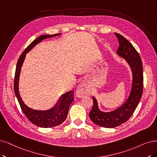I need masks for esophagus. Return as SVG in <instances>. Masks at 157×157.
Segmentation results:
<instances>
[{"instance_id": "1", "label": "esophagus", "mask_w": 157, "mask_h": 157, "mask_svg": "<svg viewBox=\"0 0 157 157\" xmlns=\"http://www.w3.org/2000/svg\"><path fill=\"white\" fill-rule=\"evenodd\" d=\"M86 93V91L84 88V86L82 84H79L76 90V94L77 97H82Z\"/></svg>"}]
</instances>
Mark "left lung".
Returning a JSON list of instances; mask_svg holds the SVG:
<instances>
[{"instance_id":"left-lung-1","label":"left lung","mask_w":157,"mask_h":157,"mask_svg":"<svg viewBox=\"0 0 157 157\" xmlns=\"http://www.w3.org/2000/svg\"><path fill=\"white\" fill-rule=\"evenodd\" d=\"M118 40L117 53L125 59L132 73V83L128 98L120 107L108 112L99 109L97 100L92 97L93 105L90 113L91 121L98 126L113 128L126 122L139 104L143 91V67L141 58L133 45L119 33H115Z\"/></svg>"}]
</instances>
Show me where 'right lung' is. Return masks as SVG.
Instances as JSON below:
<instances>
[{"label": "right lung", "mask_w": 157, "mask_h": 157, "mask_svg": "<svg viewBox=\"0 0 157 157\" xmlns=\"http://www.w3.org/2000/svg\"><path fill=\"white\" fill-rule=\"evenodd\" d=\"M61 33L54 35H43L39 36L38 38L34 40L25 49L24 52L18 59L17 64L14 82V91L15 95L18 102H19L22 110L28 120L36 125V126L40 128H49L57 126L66 120L69 108H70L74 99L73 92L72 90H71L62 94L59 97L57 103L55 104L53 107L49 109L37 110L31 108L23 102L20 95L19 82L21 68L22 67L25 58H26V54L29 53L36 44H38L44 39L58 36Z\"/></svg>", "instance_id": "add662e5"}]
</instances>
